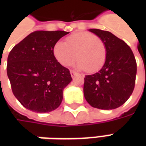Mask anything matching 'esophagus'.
<instances>
[{
    "instance_id": "obj_1",
    "label": "esophagus",
    "mask_w": 146,
    "mask_h": 146,
    "mask_svg": "<svg viewBox=\"0 0 146 146\" xmlns=\"http://www.w3.org/2000/svg\"><path fill=\"white\" fill-rule=\"evenodd\" d=\"M70 74H71V76L73 78V77H75L78 73H76V72H75V71H73V70H70Z\"/></svg>"
}]
</instances>
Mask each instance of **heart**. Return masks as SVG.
Listing matches in <instances>:
<instances>
[{
	"instance_id": "obj_1",
	"label": "heart",
	"mask_w": 146,
	"mask_h": 146,
	"mask_svg": "<svg viewBox=\"0 0 146 146\" xmlns=\"http://www.w3.org/2000/svg\"><path fill=\"white\" fill-rule=\"evenodd\" d=\"M53 54L62 66H71L76 57L78 69L95 73L104 66L107 52L104 42L96 35L80 32L68 36L65 43L58 41L53 48Z\"/></svg>"
}]
</instances>
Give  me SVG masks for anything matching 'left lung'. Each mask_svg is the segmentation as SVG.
I'll list each match as a JSON object with an SVG mask.
<instances>
[{"label":"left lung","instance_id":"left-lung-1","mask_svg":"<svg viewBox=\"0 0 146 146\" xmlns=\"http://www.w3.org/2000/svg\"><path fill=\"white\" fill-rule=\"evenodd\" d=\"M106 48V60L98 73L84 77V98L92 107L113 110L119 107L135 88L137 63L131 49L109 31L91 29Z\"/></svg>","mask_w":146,"mask_h":146}]
</instances>
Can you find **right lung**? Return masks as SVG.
<instances>
[{
    "mask_svg": "<svg viewBox=\"0 0 146 146\" xmlns=\"http://www.w3.org/2000/svg\"><path fill=\"white\" fill-rule=\"evenodd\" d=\"M69 32L37 30L11 49L7 74L15 97L36 113L56 110L62 101L64 88L72 80L70 70L54 58L53 48Z\"/></svg>",
    "mask_w": 146,
    "mask_h": 146,
    "instance_id": "1",
    "label": "right lung"
}]
</instances>
